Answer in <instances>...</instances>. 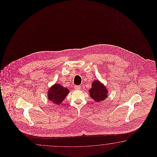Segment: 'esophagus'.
Segmentation results:
<instances>
[{
  "instance_id": "esophagus-1",
  "label": "esophagus",
  "mask_w": 157,
  "mask_h": 157,
  "mask_svg": "<svg viewBox=\"0 0 157 157\" xmlns=\"http://www.w3.org/2000/svg\"><path fill=\"white\" fill-rule=\"evenodd\" d=\"M74 88L76 90H80V89H81V86H79V85H75V87H74Z\"/></svg>"
}]
</instances>
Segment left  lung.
Returning a JSON list of instances; mask_svg holds the SVG:
<instances>
[{"label": "left lung", "mask_w": 157, "mask_h": 157, "mask_svg": "<svg viewBox=\"0 0 157 157\" xmlns=\"http://www.w3.org/2000/svg\"><path fill=\"white\" fill-rule=\"evenodd\" d=\"M90 96L97 102L105 100L108 97V90L103 84L99 80L94 81L91 85V88L89 90Z\"/></svg>", "instance_id": "1"}]
</instances>
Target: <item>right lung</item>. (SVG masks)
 Here are the masks:
<instances>
[{
  "instance_id": "add662e5",
  "label": "right lung",
  "mask_w": 157,
  "mask_h": 157,
  "mask_svg": "<svg viewBox=\"0 0 157 157\" xmlns=\"http://www.w3.org/2000/svg\"><path fill=\"white\" fill-rule=\"evenodd\" d=\"M70 92L66 87H63L60 84L56 83L50 87L48 92V98L54 104H60Z\"/></svg>"
}]
</instances>
